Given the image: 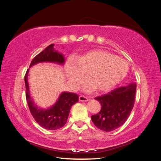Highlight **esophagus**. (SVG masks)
Masks as SVG:
<instances>
[{
	"instance_id": "esophagus-1",
	"label": "esophagus",
	"mask_w": 161,
	"mask_h": 161,
	"mask_svg": "<svg viewBox=\"0 0 161 161\" xmlns=\"http://www.w3.org/2000/svg\"><path fill=\"white\" fill-rule=\"evenodd\" d=\"M89 100V98H87V97H85L83 95H80L79 97V101H85V102H86V101H88Z\"/></svg>"
}]
</instances>
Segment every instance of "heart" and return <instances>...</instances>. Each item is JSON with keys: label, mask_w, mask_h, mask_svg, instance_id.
I'll return each mask as SVG.
<instances>
[{"label": "heart", "mask_w": 161, "mask_h": 161, "mask_svg": "<svg viewBox=\"0 0 161 161\" xmlns=\"http://www.w3.org/2000/svg\"><path fill=\"white\" fill-rule=\"evenodd\" d=\"M66 74L73 89H77L86 72L89 79L82 84V89L90 92L97 89L106 91L124 79L128 72V63L113 53L102 50H94L68 60Z\"/></svg>", "instance_id": "heart-1"}]
</instances>
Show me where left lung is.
Here are the masks:
<instances>
[{
  "instance_id": "obj_1",
  "label": "left lung",
  "mask_w": 161,
  "mask_h": 161,
  "mask_svg": "<svg viewBox=\"0 0 161 161\" xmlns=\"http://www.w3.org/2000/svg\"><path fill=\"white\" fill-rule=\"evenodd\" d=\"M136 90V84L131 82L96 97L95 99L101 105L99 113L91 116L96 127L105 131H111L122 125L133 109Z\"/></svg>"
}]
</instances>
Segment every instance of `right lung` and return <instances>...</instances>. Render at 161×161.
Returning a JSON list of instances; mask_svg holds the SVG:
<instances>
[{"label": "right lung", "instance_id": "1", "mask_svg": "<svg viewBox=\"0 0 161 161\" xmlns=\"http://www.w3.org/2000/svg\"><path fill=\"white\" fill-rule=\"evenodd\" d=\"M54 44L48 46L44 50L32 60L30 68L42 62H52L59 65L64 64L65 58L63 54L53 48ZM28 69L25 76L26 99L30 112L36 122L42 128L56 130L64 126L69 118L71 107L79 101V96L69 92H62L56 103L48 108H42L33 101L28 83Z\"/></svg>", "mask_w": 161, "mask_h": 161}]
</instances>
